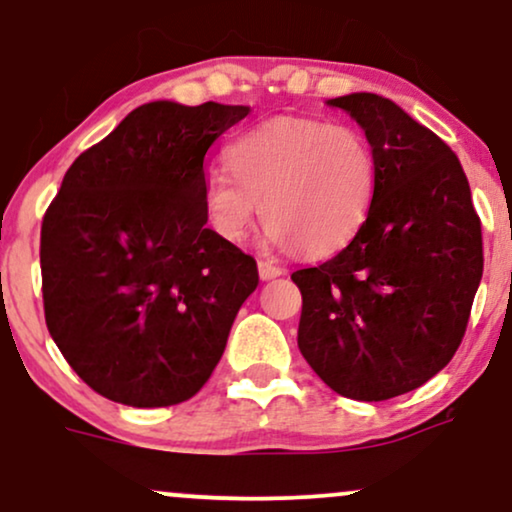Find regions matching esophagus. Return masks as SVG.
Instances as JSON below:
<instances>
[{
	"label": "esophagus",
	"mask_w": 512,
	"mask_h": 512,
	"mask_svg": "<svg viewBox=\"0 0 512 512\" xmlns=\"http://www.w3.org/2000/svg\"><path fill=\"white\" fill-rule=\"evenodd\" d=\"M257 269H260V279H262V281H272V279H276V276L284 274V269L276 267V264L269 262V260H260V262H257Z\"/></svg>",
	"instance_id": "34e87169"
}]
</instances>
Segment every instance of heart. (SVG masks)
Returning <instances> with one entry per match:
<instances>
[{
	"label": "heart",
	"mask_w": 512,
	"mask_h": 512,
	"mask_svg": "<svg viewBox=\"0 0 512 512\" xmlns=\"http://www.w3.org/2000/svg\"><path fill=\"white\" fill-rule=\"evenodd\" d=\"M228 170L202 180L204 214L228 243L260 219L276 245L310 257L342 250L366 223L378 156L361 129L315 117H274L228 146Z\"/></svg>",
	"instance_id": "b5f03b06"
}]
</instances>
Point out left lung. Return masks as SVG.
I'll return each instance as SVG.
<instances>
[{
  "instance_id": "left-lung-1",
  "label": "left lung",
  "mask_w": 512,
  "mask_h": 512,
  "mask_svg": "<svg viewBox=\"0 0 512 512\" xmlns=\"http://www.w3.org/2000/svg\"><path fill=\"white\" fill-rule=\"evenodd\" d=\"M327 103L366 132L378 190L342 252L291 274L298 349L337 395L383 402L455 356L484 272L481 221L460 161L431 129L375 93Z\"/></svg>"
}]
</instances>
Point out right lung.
Wrapping results in <instances>:
<instances>
[{"label": "right lung", "mask_w": 512, "mask_h": 512, "mask_svg": "<svg viewBox=\"0 0 512 512\" xmlns=\"http://www.w3.org/2000/svg\"><path fill=\"white\" fill-rule=\"evenodd\" d=\"M248 105H139L69 166L40 228L45 322L69 366L127 407L202 390L255 257L204 226L209 146Z\"/></svg>", "instance_id": "obj_1"}]
</instances>
